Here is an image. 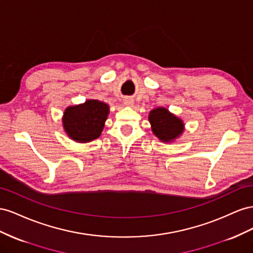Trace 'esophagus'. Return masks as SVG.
<instances>
[{"mask_svg": "<svg viewBox=\"0 0 253 253\" xmlns=\"http://www.w3.org/2000/svg\"><path fill=\"white\" fill-rule=\"evenodd\" d=\"M123 104L127 107H132L134 104V100L131 97H125L124 99H123Z\"/></svg>", "mask_w": 253, "mask_h": 253, "instance_id": "1", "label": "esophagus"}]
</instances>
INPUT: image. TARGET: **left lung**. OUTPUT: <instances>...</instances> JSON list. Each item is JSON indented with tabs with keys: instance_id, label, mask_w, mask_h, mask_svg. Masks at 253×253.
<instances>
[{
	"instance_id": "obj_1",
	"label": "left lung",
	"mask_w": 253,
	"mask_h": 253,
	"mask_svg": "<svg viewBox=\"0 0 253 253\" xmlns=\"http://www.w3.org/2000/svg\"><path fill=\"white\" fill-rule=\"evenodd\" d=\"M151 131L163 143L175 142L184 131V123L164 107H158L148 114Z\"/></svg>"
}]
</instances>
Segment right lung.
Returning <instances> with one entry per match:
<instances>
[{
	"label": "right lung",
	"instance_id": "obj_1",
	"mask_svg": "<svg viewBox=\"0 0 253 253\" xmlns=\"http://www.w3.org/2000/svg\"><path fill=\"white\" fill-rule=\"evenodd\" d=\"M109 112V105L97 99L69 106L62 115L63 130L77 143L92 142L102 134Z\"/></svg>",
	"mask_w": 253,
	"mask_h": 253
}]
</instances>
